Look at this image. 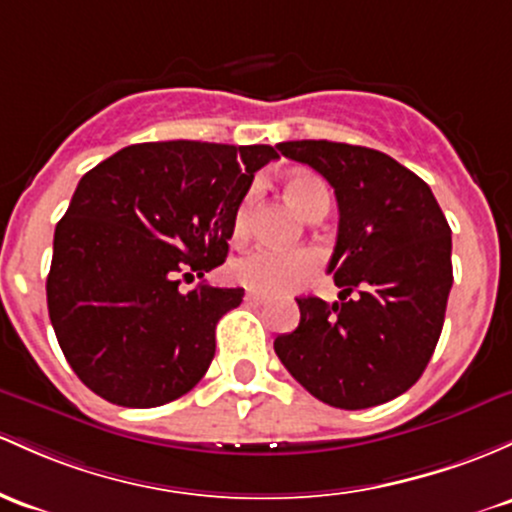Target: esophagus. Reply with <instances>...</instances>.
I'll return each mask as SVG.
<instances>
[{"mask_svg":"<svg viewBox=\"0 0 512 512\" xmlns=\"http://www.w3.org/2000/svg\"><path fill=\"white\" fill-rule=\"evenodd\" d=\"M245 301L252 303V306H265L269 299H267V296H262V294H255V291H247Z\"/></svg>","mask_w":512,"mask_h":512,"instance_id":"34e87169","label":"esophagus"}]
</instances>
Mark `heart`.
<instances>
[{"label": "heart", "instance_id": "1", "mask_svg": "<svg viewBox=\"0 0 512 512\" xmlns=\"http://www.w3.org/2000/svg\"><path fill=\"white\" fill-rule=\"evenodd\" d=\"M284 194L296 211L308 216L318 206H328L330 194L323 179L313 172H291L284 177ZM255 194L247 192L233 213L230 235L243 240L250 230V213ZM318 265V257L308 250H272L257 247L233 265V277L257 294H282L296 286Z\"/></svg>", "mask_w": 512, "mask_h": 512}]
</instances>
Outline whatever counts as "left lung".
<instances>
[{
  "label": "left lung",
  "mask_w": 512,
  "mask_h": 512,
  "mask_svg": "<svg viewBox=\"0 0 512 512\" xmlns=\"http://www.w3.org/2000/svg\"><path fill=\"white\" fill-rule=\"evenodd\" d=\"M277 150L328 179L338 243L328 272L340 301L296 299L299 328L274 352L318 401L359 411L408 391L428 367L452 289V230L430 187L362 145L289 140Z\"/></svg>",
  "instance_id": "8db88e82"
}]
</instances>
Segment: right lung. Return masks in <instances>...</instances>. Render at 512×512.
Here are the masks:
<instances>
[{
    "instance_id": "obj_1",
    "label": "right lung",
    "mask_w": 512,
    "mask_h": 512,
    "mask_svg": "<svg viewBox=\"0 0 512 512\" xmlns=\"http://www.w3.org/2000/svg\"><path fill=\"white\" fill-rule=\"evenodd\" d=\"M272 145H128L92 167L55 226L46 282L55 338L87 389L126 408L192 391L216 355V323L243 289L204 277L228 255L230 223Z\"/></svg>"
}]
</instances>
